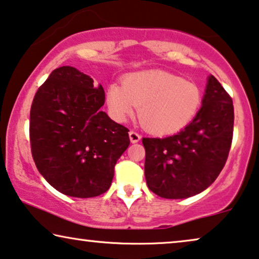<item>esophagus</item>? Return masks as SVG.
<instances>
[{
	"mask_svg": "<svg viewBox=\"0 0 259 259\" xmlns=\"http://www.w3.org/2000/svg\"><path fill=\"white\" fill-rule=\"evenodd\" d=\"M128 136H130V140H131V143H133V144L138 143V141H140V139H141L140 134L138 133V132H136V131H130Z\"/></svg>",
	"mask_w": 259,
	"mask_h": 259,
	"instance_id": "esophagus-1",
	"label": "esophagus"
}]
</instances>
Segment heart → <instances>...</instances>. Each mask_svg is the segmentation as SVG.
Listing matches in <instances>:
<instances>
[{
    "instance_id": "1",
    "label": "heart",
    "mask_w": 259,
    "mask_h": 259,
    "mask_svg": "<svg viewBox=\"0 0 259 259\" xmlns=\"http://www.w3.org/2000/svg\"><path fill=\"white\" fill-rule=\"evenodd\" d=\"M106 98L116 121H126L140 107V121L157 134H173L186 127L203 99L197 83L161 70L132 74L123 84L112 83Z\"/></svg>"
}]
</instances>
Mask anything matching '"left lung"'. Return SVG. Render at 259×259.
<instances>
[{"mask_svg": "<svg viewBox=\"0 0 259 259\" xmlns=\"http://www.w3.org/2000/svg\"><path fill=\"white\" fill-rule=\"evenodd\" d=\"M196 118L175 136L143 138L145 178L152 192L183 199L203 192L224 167L233 136L232 99L213 75Z\"/></svg>", "mask_w": 259, "mask_h": 259, "instance_id": "1", "label": "left lung"}]
</instances>
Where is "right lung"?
Instances as JSON below:
<instances>
[{"mask_svg":"<svg viewBox=\"0 0 259 259\" xmlns=\"http://www.w3.org/2000/svg\"><path fill=\"white\" fill-rule=\"evenodd\" d=\"M93 82L74 67H60L38 88L30 108L35 165L55 190L70 197L105 193L130 145L128 128L100 109L105 92Z\"/></svg>","mask_w":259,"mask_h":259,"instance_id":"obj_1","label":"right lung"}]
</instances>
